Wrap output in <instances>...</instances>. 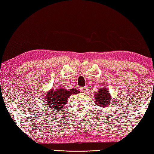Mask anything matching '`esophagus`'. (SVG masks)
<instances>
[{
  "instance_id": "34e87169",
  "label": "esophagus",
  "mask_w": 154,
  "mask_h": 154,
  "mask_svg": "<svg viewBox=\"0 0 154 154\" xmlns=\"http://www.w3.org/2000/svg\"><path fill=\"white\" fill-rule=\"evenodd\" d=\"M81 90L82 91H84V92H85L86 91H87V87H82V88H81Z\"/></svg>"
}]
</instances>
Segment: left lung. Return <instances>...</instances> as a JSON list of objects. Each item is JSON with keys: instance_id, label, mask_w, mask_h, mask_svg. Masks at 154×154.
<instances>
[{"instance_id": "8db88e82", "label": "left lung", "mask_w": 154, "mask_h": 154, "mask_svg": "<svg viewBox=\"0 0 154 154\" xmlns=\"http://www.w3.org/2000/svg\"><path fill=\"white\" fill-rule=\"evenodd\" d=\"M111 99V96L107 89L105 87H101L95 95V103L99 107L105 108L109 105Z\"/></svg>"}]
</instances>
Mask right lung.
Instances as JSON below:
<instances>
[{"mask_svg":"<svg viewBox=\"0 0 154 154\" xmlns=\"http://www.w3.org/2000/svg\"><path fill=\"white\" fill-rule=\"evenodd\" d=\"M79 93V91L76 89H72L69 91L64 88L51 89L45 95V103L47 104V107L49 106L55 111H60L63 109L64 105L67 103L69 96Z\"/></svg>","mask_w":154,"mask_h":154,"instance_id":"obj_1","label":"right lung"}]
</instances>
